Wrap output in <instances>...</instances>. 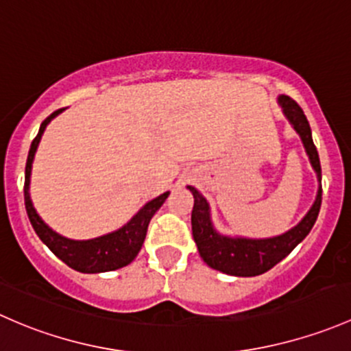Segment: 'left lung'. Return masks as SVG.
<instances>
[{
    "instance_id": "1",
    "label": "left lung",
    "mask_w": 351,
    "mask_h": 351,
    "mask_svg": "<svg viewBox=\"0 0 351 351\" xmlns=\"http://www.w3.org/2000/svg\"><path fill=\"white\" fill-rule=\"evenodd\" d=\"M279 103L287 120L291 121V125L294 126V130L301 136L306 152L309 155L311 165L316 171L317 179L321 182L319 155H317L316 147H314L313 136H311V126L304 111L289 96H280ZM189 189L194 196L191 225H193V237L197 245V250H199V255L211 269L237 277L260 276V274L270 270L291 254L309 234L311 228L316 223L317 215H319L321 199H323L321 197L323 189L319 187L313 208L309 209L308 215L302 218V221L298 226H294V228L280 234V237L265 238V240H250V238H228L216 233L211 225V219H209L208 202L194 187L189 186Z\"/></svg>"
}]
</instances>
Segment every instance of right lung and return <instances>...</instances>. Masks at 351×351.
<instances>
[{
  "label": "right lung",
  "instance_id": "1",
  "mask_svg": "<svg viewBox=\"0 0 351 351\" xmlns=\"http://www.w3.org/2000/svg\"><path fill=\"white\" fill-rule=\"evenodd\" d=\"M60 110L53 111L50 117H47L42 121L40 130H38L37 136L34 138L30 145V152H28L27 158V167H25V208H27L28 219H30L32 226H34L35 233L38 234V238L53 252L64 263H67L71 269L77 270L82 274H97V272H110V270L121 269V267L128 265L136 255H138L140 248H142L143 240H145L147 228H149V223L152 216L157 213V209L164 204V201L167 199L169 193L160 194L158 197L147 202L132 219L130 223H126L123 228L118 231H113L110 234H104V237L95 238V240H84V241H75L69 240V238L60 237L56 231H52L45 223L42 221L40 216L35 211L34 204L30 201V194H28V186H30V171H32V162H34L35 150H37L38 142H40V136L45 130V126L49 125V121L52 118H56L57 114L62 111Z\"/></svg>",
  "mask_w": 351,
  "mask_h": 351
}]
</instances>
